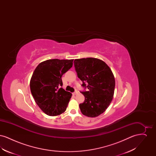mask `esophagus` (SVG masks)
I'll list each match as a JSON object with an SVG mask.
<instances>
[{
    "mask_svg": "<svg viewBox=\"0 0 156 156\" xmlns=\"http://www.w3.org/2000/svg\"><path fill=\"white\" fill-rule=\"evenodd\" d=\"M78 94V92L77 91V90H76L75 92H74L73 93V95H76V94Z\"/></svg>",
    "mask_w": 156,
    "mask_h": 156,
    "instance_id": "1",
    "label": "esophagus"
}]
</instances>
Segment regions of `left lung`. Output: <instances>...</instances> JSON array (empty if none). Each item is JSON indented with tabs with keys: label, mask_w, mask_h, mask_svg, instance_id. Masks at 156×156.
I'll return each mask as SVG.
<instances>
[{
	"label": "left lung",
	"mask_w": 156,
	"mask_h": 156,
	"mask_svg": "<svg viewBox=\"0 0 156 156\" xmlns=\"http://www.w3.org/2000/svg\"><path fill=\"white\" fill-rule=\"evenodd\" d=\"M82 86L89 91L82 92L85 101L80 104L82 113L95 118L103 113L111 103L115 80L109 67L101 59L95 58L75 59L74 61Z\"/></svg>",
	"instance_id": "1"
}]
</instances>
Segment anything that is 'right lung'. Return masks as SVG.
I'll return each instance as SVG.
<instances>
[{
    "mask_svg": "<svg viewBox=\"0 0 156 156\" xmlns=\"http://www.w3.org/2000/svg\"><path fill=\"white\" fill-rule=\"evenodd\" d=\"M74 59H48L34 69L30 82L34 101L48 116H57L66 111L72 94L61 87V77L71 67Z\"/></svg>",
    "mask_w": 156,
    "mask_h": 156,
    "instance_id": "obj_1",
    "label": "right lung"
}]
</instances>
